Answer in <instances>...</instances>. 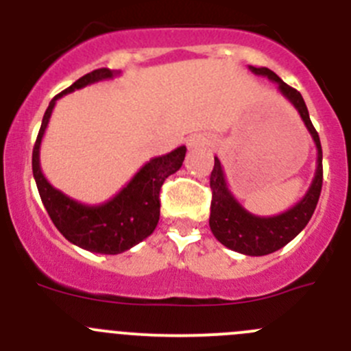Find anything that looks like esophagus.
<instances>
[{
    "label": "esophagus",
    "instance_id": "1",
    "mask_svg": "<svg viewBox=\"0 0 351 351\" xmlns=\"http://www.w3.org/2000/svg\"><path fill=\"white\" fill-rule=\"evenodd\" d=\"M208 138H206V136H202V135H194V136H191V140H189V147H191V149H199V147H204V145H208Z\"/></svg>",
    "mask_w": 351,
    "mask_h": 351
}]
</instances>
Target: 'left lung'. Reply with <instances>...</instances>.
Segmentation results:
<instances>
[{
    "mask_svg": "<svg viewBox=\"0 0 351 351\" xmlns=\"http://www.w3.org/2000/svg\"><path fill=\"white\" fill-rule=\"evenodd\" d=\"M250 71L254 72L256 76L268 77L271 83L277 84V90L298 110L317 147V169L310 189L293 208L275 216H256L247 211L230 192L220 159L215 157V168L209 178L213 191L209 227H211L213 235L228 250L247 254V256H265L289 244L312 218L317 202H319L320 191H322V147H320L319 133L310 121L308 109L300 91L284 83L270 69L250 65Z\"/></svg>",
    "mask_w": 351,
    "mask_h": 351,
    "instance_id": "obj_1",
    "label": "left lung"
}]
</instances>
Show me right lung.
Wrapping results in <instances>:
<instances>
[{
  "instance_id": "obj_1",
  "label": "right lung",
  "mask_w": 351,
  "mask_h": 351,
  "mask_svg": "<svg viewBox=\"0 0 351 351\" xmlns=\"http://www.w3.org/2000/svg\"><path fill=\"white\" fill-rule=\"evenodd\" d=\"M117 74L119 72L110 69H97L58 93L43 116L41 128L32 149V175L43 204L55 227L69 242L100 254L124 253L156 230L160 213V186L169 175L182 168L186 152V147L182 145L166 156L154 157L138 169V173L112 199L95 206L83 204L69 197L45 178L39 165V149L58 98L72 93L74 90H81L88 84L112 80Z\"/></svg>"
}]
</instances>
